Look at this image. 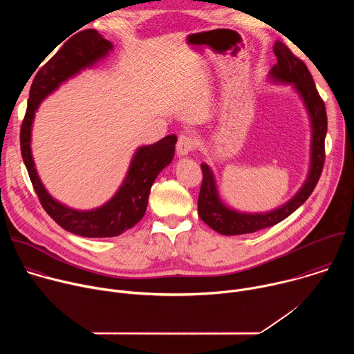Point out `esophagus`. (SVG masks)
Segmentation results:
<instances>
[{"instance_id":"34e87169","label":"esophagus","mask_w":354,"mask_h":354,"mask_svg":"<svg viewBox=\"0 0 354 354\" xmlns=\"http://www.w3.org/2000/svg\"><path fill=\"white\" fill-rule=\"evenodd\" d=\"M194 138L189 134H180L176 142V153L179 157H186L194 147Z\"/></svg>"}]
</instances>
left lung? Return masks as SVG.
Returning a JSON list of instances; mask_svg holds the SVG:
<instances>
[{
  "mask_svg": "<svg viewBox=\"0 0 354 354\" xmlns=\"http://www.w3.org/2000/svg\"><path fill=\"white\" fill-rule=\"evenodd\" d=\"M273 52L277 63L269 73V81L274 84L292 85L294 91L304 104L311 122V161L306 182L299 190L280 207L266 213H242L228 207L220 197L214 174L207 164H201V182L197 209L198 217L210 228L223 235H241L257 232L273 227L294 213L314 192L325 162V137L328 119L324 100L321 99L314 78L307 66L280 40H276Z\"/></svg>",
  "mask_w": 354,
  "mask_h": 354,
  "instance_id": "8db88e82",
  "label": "left lung"
}]
</instances>
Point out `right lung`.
<instances>
[{"label": "right lung", "instance_id": "add662e5", "mask_svg": "<svg viewBox=\"0 0 354 354\" xmlns=\"http://www.w3.org/2000/svg\"><path fill=\"white\" fill-rule=\"evenodd\" d=\"M113 50V44L95 29L78 32L36 74L28 100V109L21 127V153L35 192L46 213L66 231L85 238L118 236L133 228L145 214L151 186L158 174L172 162L176 136L141 145L129 165L127 174L105 205L92 210L71 209L50 194L41 183L32 157V126L41 100L53 93L63 82L93 67Z\"/></svg>", "mask_w": 354, "mask_h": 354}]
</instances>
